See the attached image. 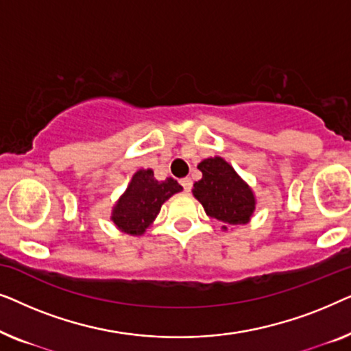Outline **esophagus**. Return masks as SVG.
<instances>
[{
  "label": "esophagus",
  "mask_w": 351,
  "mask_h": 351,
  "mask_svg": "<svg viewBox=\"0 0 351 351\" xmlns=\"http://www.w3.org/2000/svg\"><path fill=\"white\" fill-rule=\"evenodd\" d=\"M180 185L184 186L185 191H190L191 190V185H193V182H191L190 177H185V179L180 180Z\"/></svg>",
  "instance_id": "esophagus-1"
}]
</instances>
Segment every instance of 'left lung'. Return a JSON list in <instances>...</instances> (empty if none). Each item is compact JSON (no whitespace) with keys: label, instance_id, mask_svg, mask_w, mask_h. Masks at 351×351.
<instances>
[{"label":"left lung","instance_id":"8db88e82","mask_svg":"<svg viewBox=\"0 0 351 351\" xmlns=\"http://www.w3.org/2000/svg\"><path fill=\"white\" fill-rule=\"evenodd\" d=\"M203 172L195 182L191 193L204 208V213L219 222L227 232L228 225L249 223L256 213V195L246 180L222 156L206 158L198 165Z\"/></svg>","mask_w":351,"mask_h":351}]
</instances>
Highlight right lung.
I'll use <instances>...</instances> for the list:
<instances>
[{"label": "right lung", "mask_w": 351, "mask_h": 351, "mask_svg": "<svg viewBox=\"0 0 351 351\" xmlns=\"http://www.w3.org/2000/svg\"><path fill=\"white\" fill-rule=\"evenodd\" d=\"M182 190V185L172 177L158 180L153 169L142 167L134 172L128 189L113 204L110 220L119 232L141 237L155 222L161 206Z\"/></svg>", "instance_id": "right-lung-1"}]
</instances>
